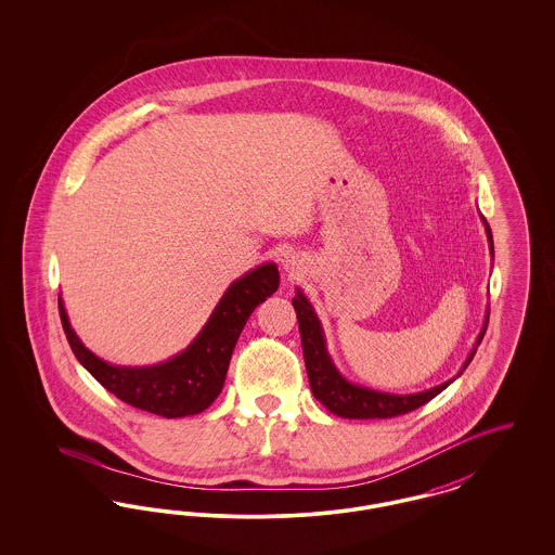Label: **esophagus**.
<instances>
[{
	"label": "esophagus",
	"instance_id": "esophagus-1",
	"mask_svg": "<svg viewBox=\"0 0 555 555\" xmlns=\"http://www.w3.org/2000/svg\"><path fill=\"white\" fill-rule=\"evenodd\" d=\"M283 268H285L289 274L299 272V268H301V260H299V256H297V254H285V258H283Z\"/></svg>",
	"mask_w": 555,
	"mask_h": 555
}]
</instances>
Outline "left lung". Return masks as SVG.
I'll use <instances>...</instances> for the list:
<instances>
[{"label":"left lung","mask_w":555,"mask_h":555,"mask_svg":"<svg viewBox=\"0 0 555 555\" xmlns=\"http://www.w3.org/2000/svg\"><path fill=\"white\" fill-rule=\"evenodd\" d=\"M487 241H489V254L493 260V235H491V227L485 220V216L480 214ZM297 322H299V335H301V349H304V360H306V370H308V378H310V387L312 393L318 401L333 412L335 416L341 418H351V421H372V418H393L408 414L416 408H421L424 403H428L433 397L439 396L441 391H446L449 385L462 376V372L470 364V360L475 358L476 347L482 341L487 324H489V310L482 320V328L476 337V344L468 358L464 360L462 369L457 370L455 376H451L446 383L424 389L418 393H389V391H378L366 385H358L347 380L339 369L335 366L328 349H326V335L322 328V322L318 318L314 306L310 304V299L306 297L304 291L295 289V297L291 299Z\"/></svg>","instance_id":"obj_1"}]
</instances>
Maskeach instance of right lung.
I'll return each mask as SVG.
<instances>
[{"instance_id": "add662e5", "label": "right lung", "mask_w": 555, "mask_h": 555, "mask_svg": "<svg viewBox=\"0 0 555 555\" xmlns=\"http://www.w3.org/2000/svg\"><path fill=\"white\" fill-rule=\"evenodd\" d=\"M279 283L274 262L251 268L227 287L208 322L183 351L152 366H120L102 360L75 333L62 295H57V306L66 339L80 366L102 387L132 408L164 418H185L204 412L220 396L247 318L279 289Z\"/></svg>"}]
</instances>
